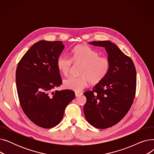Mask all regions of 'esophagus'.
<instances>
[{
	"mask_svg": "<svg viewBox=\"0 0 154 154\" xmlns=\"http://www.w3.org/2000/svg\"><path fill=\"white\" fill-rule=\"evenodd\" d=\"M81 94H82L81 92H75V97H78V96H79L80 95H81Z\"/></svg>",
	"mask_w": 154,
	"mask_h": 154,
	"instance_id": "1",
	"label": "esophagus"
}]
</instances>
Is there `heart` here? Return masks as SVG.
Returning <instances> with one entry per match:
<instances>
[{"mask_svg":"<svg viewBox=\"0 0 154 154\" xmlns=\"http://www.w3.org/2000/svg\"><path fill=\"white\" fill-rule=\"evenodd\" d=\"M71 59L66 55H60L57 60V66L64 76H68L72 70L73 63L82 65L80 77H70L63 82L64 88L80 92L87 87L89 82L97 84L106 78L110 69V60L106 56L87 45H80L72 52Z\"/></svg>","mask_w":154,"mask_h":154,"instance_id":"b5f03b06","label":"heart"}]
</instances>
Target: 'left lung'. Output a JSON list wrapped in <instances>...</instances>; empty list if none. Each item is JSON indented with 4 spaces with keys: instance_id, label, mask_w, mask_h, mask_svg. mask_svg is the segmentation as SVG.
Returning a JSON list of instances; mask_svg holds the SVG:
<instances>
[{
    "instance_id": "left-lung-1",
    "label": "left lung",
    "mask_w": 154,
    "mask_h": 154,
    "mask_svg": "<svg viewBox=\"0 0 154 154\" xmlns=\"http://www.w3.org/2000/svg\"><path fill=\"white\" fill-rule=\"evenodd\" d=\"M89 44L106 48L110 63L106 78L92 91L84 93L86 120L94 127L103 129L120 122L131 107L136 91V70L132 60L109 40Z\"/></svg>"
}]
</instances>
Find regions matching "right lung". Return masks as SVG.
<instances>
[{"label":"right lung","mask_w":154,"mask_h":154,"mask_svg":"<svg viewBox=\"0 0 154 154\" xmlns=\"http://www.w3.org/2000/svg\"><path fill=\"white\" fill-rule=\"evenodd\" d=\"M64 48L62 41L40 40L24 54L16 69V87L23 112L35 125L51 128L60 122L74 99L71 90L55 91L62 84L57 60Z\"/></svg>","instance_id":"obj_1"}]
</instances>
